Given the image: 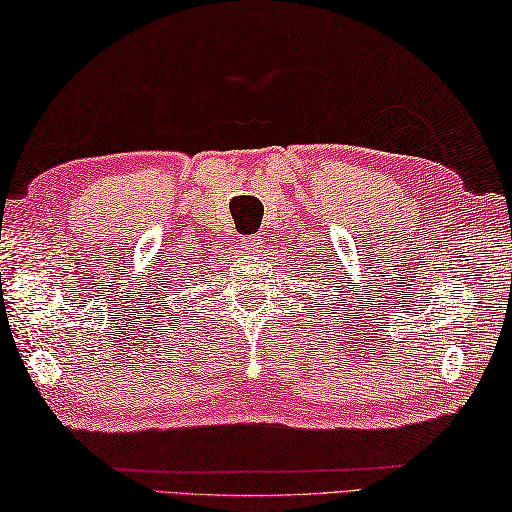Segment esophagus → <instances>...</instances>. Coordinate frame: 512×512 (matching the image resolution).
Segmentation results:
<instances>
[{"label":"esophagus","instance_id":"34e87169","mask_svg":"<svg viewBox=\"0 0 512 512\" xmlns=\"http://www.w3.org/2000/svg\"><path fill=\"white\" fill-rule=\"evenodd\" d=\"M242 247H245V251H258V247H261V238H247Z\"/></svg>","mask_w":512,"mask_h":512}]
</instances>
